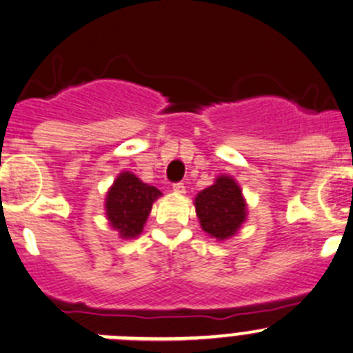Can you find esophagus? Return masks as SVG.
<instances>
[{"label":"esophagus","mask_w":353,"mask_h":353,"mask_svg":"<svg viewBox=\"0 0 353 353\" xmlns=\"http://www.w3.org/2000/svg\"><path fill=\"white\" fill-rule=\"evenodd\" d=\"M173 192L179 194V196H182V194H185V185H183V183H174Z\"/></svg>","instance_id":"34e87169"}]
</instances>
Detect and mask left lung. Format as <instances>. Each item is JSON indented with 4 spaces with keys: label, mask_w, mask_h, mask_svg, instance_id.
<instances>
[{
    "label": "left lung",
    "mask_w": 353,
    "mask_h": 353,
    "mask_svg": "<svg viewBox=\"0 0 353 353\" xmlns=\"http://www.w3.org/2000/svg\"><path fill=\"white\" fill-rule=\"evenodd\" d=\"M194 206L201 229L216 241L236 236L248 218L243 189L230 174H218L213 185L197 194Z\"/></svg>",
    "instance_id": "obj_1"
}]
</instances>
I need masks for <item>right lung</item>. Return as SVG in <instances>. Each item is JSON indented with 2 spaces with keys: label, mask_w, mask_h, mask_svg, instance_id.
Instances as JSON below:
<instances>
[{
  "label": "right lung",
  "mask_w": 353,
  "mask_h": 353,
  "mask_svg": "<svg viewBox=\"0 0 353 353\" xmlns=\"http://www.w3.org/2000/svg\"><path fill=\"white\" fill-rule=\"evenodd\" d=\"M161 196L159 189L142 182L132 171H121L105 194L107 221L121 239H135Z\"/></svg>",
  "instance_id": "add662e5"
}]
</instances>
